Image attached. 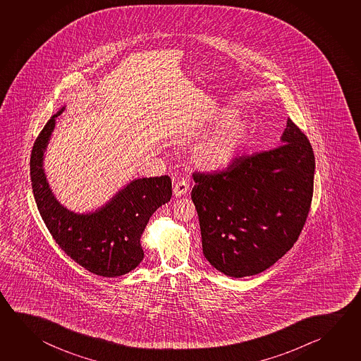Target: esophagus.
I'll list each match as a JSON object with an SVG mask.
<instances>
[{"label": "esophagus", "instance_id": "1", "mask_svg": "<svg viewBox=\"0 0 361 361\" xmlns=\"http://www.w3.org/2000/svg\"><path fill=\"white\" fill-rule=\"evenodd\" d=\"M188 191H189V183L186 180H180V181L173 185V194H175L176 197L186 195Z\"/></svg>", "mask_w": 361, "mask_h": 361}]
</instances>
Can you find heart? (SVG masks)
I'll return each mask as SVG.
<instances>
[{
    "instance_id": "obj_1",
    "label": "heart",
    "mask_w": 361,
    "mask_h": 361,
    "mask_svg": "<svg viewBox=\"0 0 361 361\" xmlns=\"http://www.w3.org/2000/svg\"><path fill=\"white\" fill-rule=\"evenodd\" d=\"M232 110L209 115L199 132L205 134L190 149V164L200 171L213 172L227 169L245 152L252 140L253 126L245 116H233Z\"/></svg>"
}]
</instances>
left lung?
Masks as SVG:
<instances>
[{
  "instance_id": "1",
  "label": "left lung",
  "mask_w": 361,
  "mask_h": 361,
  "mask_svg": "<svg viewBox=\"0 0 361 361\" xmlns=\"http://www.w3.org/2000/svg\"><path fill=\"white\" fill-rule=\"evenodd\" d=\"M278 148L235 159L227 170L194 173L202 253L231 278L265 271L302 232L313 195L314 154L290 121Z\"/></svg>"
}]
</instances>
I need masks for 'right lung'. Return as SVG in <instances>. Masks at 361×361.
Returning a JSON list of instances; mask_svg holds the SVG:
<instances>
[{"label":"right lung","mask_w":361,"mask_h":361,"mask_svg":"<svg viewBox=\"0 0 361 361\" xmlns=\"http://www.w3.org/2000/svg\"><path fill=\"white\" fill-rule=\"evenodd\" d=\"M58 110L45 124L34 143L30 178L35 202L45 226L58 246L92 274L115 278L134 270L145 257L140 235L153 213L170 202L171 178H134L111 199L91 212L77 213L58 200L45 175V151Z\"/></svg>","instance_id":"add662e5"}]
</instances>
